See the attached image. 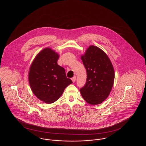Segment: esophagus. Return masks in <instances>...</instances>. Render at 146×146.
<instances>
[{
    "label": "esophagus",
    "mask_w": 146,
    "mask_h": 146,
    "mask_svg": "<svg viewBox=\"0 0 146 146\" xmlns=\"http://www.w3.org/2000/svg\"><path fill=\"white\" fill-rule=\"evenodd\" d=\"M76 76H74V77H73V78L71 79V80H72V81L73 83H75V81H76Z\"/></svg>",
    "instance_id": "34e87169"
}]
</instances>
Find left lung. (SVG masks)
Here are the masks:
<instances>
[{
	"mask_svg": "<svg viewBox=\"0 0 146 146\" xmlns=\"http://www.w3.org/2000/svg\"><path fill=\"white\" fill-rule=\"evenodd\" d=\"M81 59L87 72L86 82L80 91L84 100L92 105L102 104L108 97L113 85V65L104 50L90 45Z\"/></svg>",
	"mask_w": 146,
	"mask_h": 146,
	"instance_id": "left-lung-1",
	"label": "left lung"
}]
</instances>
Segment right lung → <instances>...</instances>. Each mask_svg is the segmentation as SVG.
<instances>
[{
    "label": "right lung",
    "instance_id": "add662e5",
    "mask_svg": "<svg viewBox=\"0 0 146 146\" xmlns=\"http://www.w3.org/2000/svg\"><path fill=\"white\" fill-rule=\"evenodd\" d=\"M59 54L50 48L41 50L31 63L29 82L34 95L40 101L50 104L62 94L64 89L72 83L67 78L64 69L57 64Z\"/></svg>",
    "mask_w": 146,
    "mask_h": 146
}]
</instances>
